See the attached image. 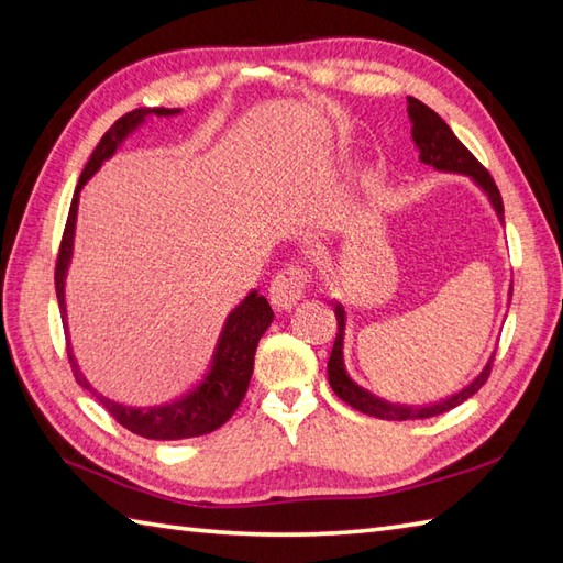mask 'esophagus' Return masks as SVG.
Instances as JSON below:
<instances>
[{"instance_id": "1", "label": "esophagus", "mask_w": 563, "mask_h": 563, "mask_svg": "<svg viewBox=\"0 0 563 563\" xmlns=\"http://www.w3.org/2000/svg\"><path fill=\"white\" fill-rule=\"evenodd\" d=\"M305 288H307L305 271L300 266H288L275 275V280L271 283V290H268V300L273 309H278V312H290V309L305 297Z\"/></svg>"}]
</instances>
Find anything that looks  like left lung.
<instances>
[{
  "mask_svg": "<svg viewBox=\"0 0 563 563\" xmlns=\"http://www.w3.org/2000/svg\"><path fill=\"white\" fill-rule=\"evenodd\" d=\"M406 101H409L406 111H409L411 140H413L416 150H418V162L433 166V169H438V172L462 174V176L470 178V181L486 196L488 206L494 208L498 222L504 224V200H500V194H498V188L494 184V178L488 176L484 166L474 159V154L466 150L457 137H454L450 125L442 121V118L433 109H428L423 101H418L413 97H406ZM510 295H512V283H510L508 297ZM333 312H336L339 333H336V341H333V351H331V357H329V385L345 404H351L353 409L363 411L367 416L385 418V421H413V418L440 416V413H445V411L454 409V406H460L462 401L470 399L474 391H479L484 382L488 379V373H492V363H494L496 351L488 355V361L482 367V373L476 375L470 382V385L460 389L457 394H452V397L438 401V404L406 406V404H391L387 399H379V397H375L373 391H367L365 387L357 385V382L351 377L349 367H345V353H343V345H345V307L341 302H336V305H333Z\"/></svg>",
  "mask_w": 563,
  "mask_h": 563,
  "instance_id": "1",
  "label": "left lung"
}]
</instances>
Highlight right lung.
<instances>
[{
	"mask_svg": "<svg viewBox=\"0 0 563 563\" xmlns=\"http://www.w3.org/2000/svg\"><path fill=\"white\" fill-rule=\"evenodd\" d=\"M181 109H135L125 113L123 118L111 125L109 133L101 137L97 150L84 166L79 176V184L75 188V198L69 206V218L65 227L63 246H59L57 268H55V292L59 314H63L65 333L69 341V324H67V273L71 266V256H75V234H77V210H79V194L87 186L89 178L101 169L106 159L121 150L123 142L135 133L140 125H145L150 118H172L178 115ZM273 309L268 300L258 290H251L242 302H239L230 314H227L224 324L220 329L218 343H214L210 363L206 373L181 397H176L166 404H152V406H130L123 401H115L106 394L91 387V382L84 377L77 365V357L71 353L69 345V363L75 369V377L84 389H89L97 401L109 411L118 423L125 426L133 433L150 438V440H184V438H198L212 433L214 428L230 421V416L242 404L251 373H254V355L256 345L263 333L271 327Z\"/></svg>",
	"mask_w": 563,
	"mask_h": 563,
	"instance_id": "obj_1",
	"label": "right lung"
}]
</instances>
